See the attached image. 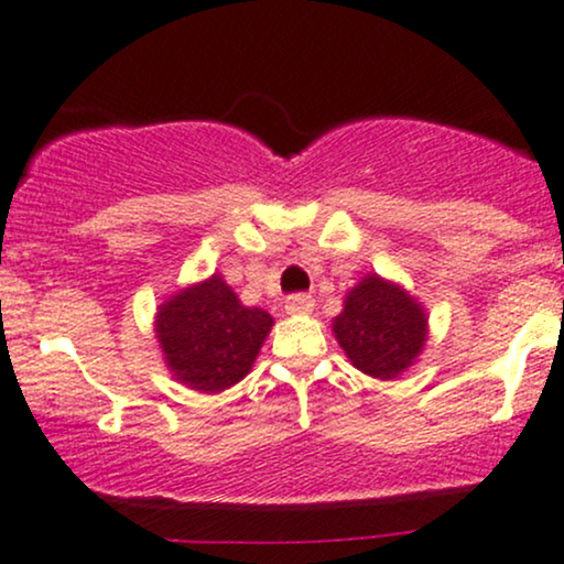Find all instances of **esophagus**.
<instances>
[{
	"label": "esophagus",
	"mask_w": 564,
	"mask_h": 564,
	"mask_svg": "<svg viewBox=\"0 0 564 564\" xmlns=\"http://www.w3.org/2000/svg\"><path fill=\"white\" fill-rule=\"evenodd\" d=\"M284 308H288V314H312L314 312V299L306 293H295L290 295L288 301H284Z\"/></svg>",
	"instance_id": "esophagus-1"
}]
</instances>
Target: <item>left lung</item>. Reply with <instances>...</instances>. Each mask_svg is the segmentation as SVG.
<instances>
[{
    "label": "left lung",
    "instance_id": "obj_1",
    "mask_svg": "<svg viewBox=\"0 0 564 564\" xmlns=\"http://www.w3.org/2000/svg\"><path fill=\"white\" fill-rule=\"evenodd\" d=\"M333 335L357 370L391 381L421 357L429 314L402 284L367 274L346 293Z\"/></svg>",
    "mask_w": 564,
    "mask_h": 564
}]
</instances>
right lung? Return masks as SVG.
<instances>
[{"label":"right lung","mask_w":564,"mask_h":564,"mask_svg":"<svg viewBox=\"0 0 564 564\" xmlns=\"http://www.w3.org/2000/svg\"><path fill=\"white\" fill-rule=\"evenodd\" d=\"M274 327V316L245 306L220 274L188 284L156 306L154 335L173 378L202 394L242 381Z\"/></svg>","instance_id":"add662e5"}]
</instances>
